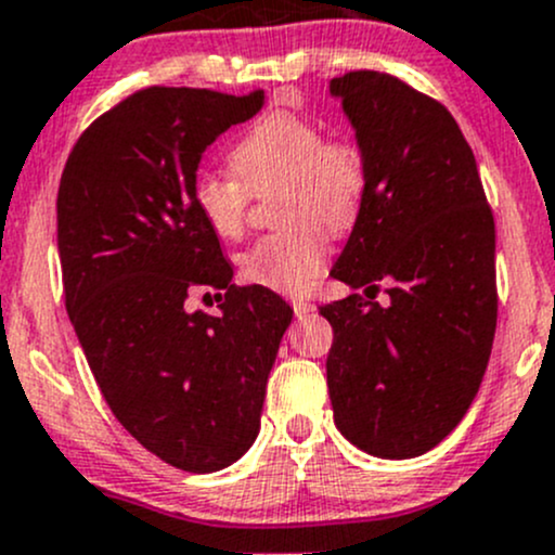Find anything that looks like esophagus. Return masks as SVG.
<instances>
[{
  "label": "esophagus",
  "mask_w": 555,
  "mask_h": 555,
  "mask_svg": "<svg viewBox=\"0 0 555 555\" xmlns=\"http://www.w3.org/2000/svg\"><path fill=\"white\" fill-rule=\"evenodd\" d=\"M293 311L295 317H309L313 311V304H309V300H293Z\"/></svg>",
  "instance_id": "1"
}]
</instances>
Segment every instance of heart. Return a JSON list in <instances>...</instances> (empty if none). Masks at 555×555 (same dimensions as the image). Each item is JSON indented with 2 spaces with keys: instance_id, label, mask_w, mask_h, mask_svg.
<instances>
[{
  "instance_id": "heart-1",
  "label": "heart",
  "mask_w": 555,
  "mask_h": 555,
  "mask_svg": "<svg viewBox=\"0 0 555 555\" xmlns=\"http://www.w3.org/2000/svg\"><path fill=\"white\" fill-rule=\"evenodd\" d=\"M231 169L236 177L195 173V211L215 236L236 238L251 195L282 188L276 220L284 228L244 251L242 279L271 293L304 295L322 276L330 236L346 233L360 217L367 188L360 144L330 139L311 117L271 112L233 144Z\"/></svg>"
}]
</instances>
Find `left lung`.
<instances>
[{"label":"left lung","instance_id":"8db88e82","mask_svg":"<svg viewBox=\"0 0 555 555\" xmlns=\"http://www.w3.org/2000/svg\"><path fill=\"white\" fill-rule=\"evenodd\" d=\"M367 164V188L333 276L354 293L333 324L335 427L382 459L422 456L473 405L496 330L494 217L451 112L384 72L330 80ZM390 300L367 301L377 284ZM362 288V294L356 289Z\"/></svg>","mask_w":555,"mask_h":555}]
</instances>
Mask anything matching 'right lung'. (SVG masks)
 I'll return each mask as SVG.
<instances>
[{"label": "right lung", "mask_w": 555, "mask_h": 555, "mask_svg": "<svg viewBox=\"0 0 555 555\" xmlns=\"http://www.w3.org/2000/svg\"><path fill=\"white\" fill-rule=\"evenodd\" d=\"M206 88H144L77 139L59 184L66 313L117 422L188 473L242 459L260 433L268 373L293 309L231 284L190 188L206 147L262 106ZM195 286L220 314L188 312Z\"/></svg>", "instance_id": "right-lung-1"}]
</instances>
